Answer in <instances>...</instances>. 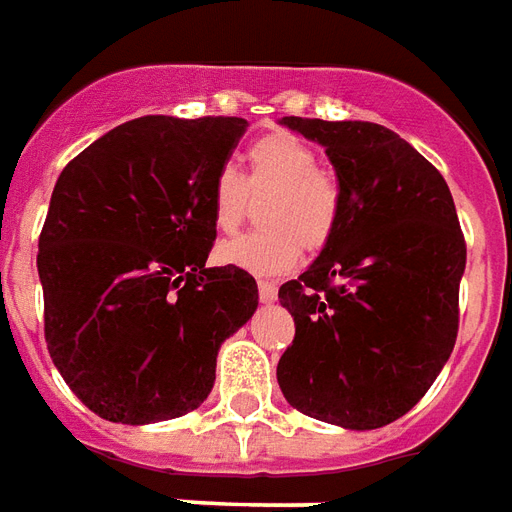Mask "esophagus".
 Returning a JSON list of instances; mask_svg holds the SVG:
<instances>
[{"mask_svg": "<svg viewBox=\"0 0 512 512\" xmlns=\"http://www.w3.org/2000/svg\"><path fill=\"white\" fill-rule=\"evenodd\" d=\"M277 290V282H271V279H260V282H257V293H260V301H263V304L277 301Z\"/></svg>", "mask_w": 512, "mask_h": 512, "instance_id": "obj_1", "label": "esophagus"}]
</instances>
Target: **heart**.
<instances>
[{
    "instance_id": "b5f03b06",
    "label": "heart",
    "mask_w": 512,
    "mask_h": 512,
    "mask_svg": "<svg viewBox=\"0 0 512 512\" xmlns=\"http://www.w3.org/2000/svg\"><path fill=\"white\" fill-rule=\"evenodd\" d=\"M318 150L290 131H268L246 150V178L233 167L219 169L211 189V216L219 233H235L249 216L252 194L260 205V227L224 241L216 257L249 274H282L301 246L321 249L337 230L343 194L332 172L318 167Z\"/></svg>"
}]
</instances>
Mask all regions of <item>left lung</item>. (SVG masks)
Segmentation results:
<instances>
[{
  "instance_id": "8db88e82",
  "label": "left lung",
  "mask_w": 512,
  "mask_h": 512,
  "mask_svg": "<svg viewBox=\"0 0 512 512\" xmlns=\"http://www.w3.org/2000/svg\"><path fill=\"white\" fill-rule=\"evenodd\" d=\"M279 123L326 147L343 194L321 255L279 288L296 323L279 389L307 417L384 428L417 406L458 337L466 244L455 202L439 169L378 123Z\"/></svg>"
}]
</instances>
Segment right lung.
Wrapping results in <instances>:
<instances>
[{"label": "right lung", "mask_w": 512, "mask_h": 512, "mask_svg": "<svg viewBox=\"0 0 512 512\" xmlns=\"http://www.w3.org/2000/svg\"><path fill=\"white\" fill-rule=\"evenodd\" d=\"M244 117L147 115L62 169L38 241L54 367L101 419L150 425L211 395L216 354L257 310L244 268H205L211 189Z\"/></svg>", "instance_id": "right-lung-1"}]
</instances>
